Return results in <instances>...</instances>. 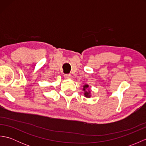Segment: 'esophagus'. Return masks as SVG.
<instances>
[{
	"label": "esophagus",
	"instance_id": "obj_1",
	"mask_svg": "<svg viewBox=\"0 0 146 146\" xmlns=\"http://www.w3.org/2000/svg\"><path fill=\"white\" fill-rule=\"evenodd\" d=\"M64 78H66V79H71V75H70V74H65V75H64Z\"/></svg>",
	"mask_w": 146,
	"mask_h": 146
}]
</instances>
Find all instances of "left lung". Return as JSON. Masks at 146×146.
<instances>
[{
    "mask_svg": "<svg viewBox=\"0 0 146 146\" xmlns=\"http://www.w3.org/2000/svg\"><path fill=\"white\" fill-rule=\"evenodd\" d=\"M88 88V85H85L84 86H83V90L85 91V96L86 97H88L90 98V91H86V89Z\"/></svg>",
    "mask_w": 146,
    "mask_h": 146,
    "instance_id": "left-lung-1",
    "label": "left lung"
}]
</instances>
